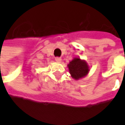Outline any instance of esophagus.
<instances>
[{
  "instance_id": "34e87169",
  "label": "esophagus",
  "mask_w": 125,
  "mask_h": 125,
  "mask_svg": "<svg viewBox=\"0 0 125 125\" xmlns=\"http://www.w3.org/2000/svg\"><path fill=\"white\" fill-rule=\"evenodd\" d=\"M55 60L56 62H60L61 61H62V58H60V57H56L55 58Z\"/></svg>"
}]
</instances>
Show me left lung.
<instances>
[{"instance_id":"8db88e82","label":"left lung","mask_w":125,"mask_h":125,"mask_svg":"<svg viewBox=\"0 0 125 125\" xmlns=\"http://www.w3.org/2000/svg\"><path fill=\"white\" fill-rule=\"evenodd\" d=\"M71 76L74 80H79L86 76L90 72L88 63L79 57L74 58L67 65Z\"/></svg>"}]
</instances>
